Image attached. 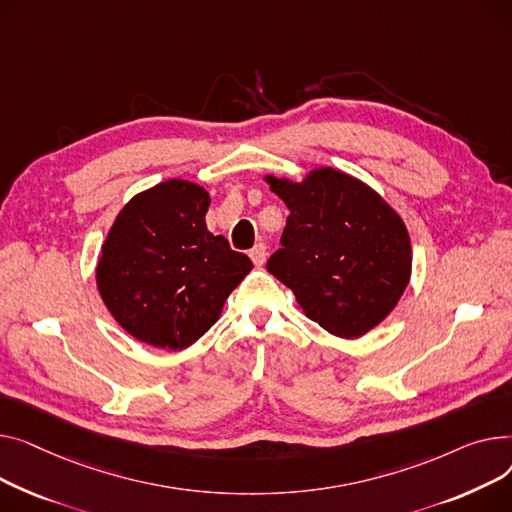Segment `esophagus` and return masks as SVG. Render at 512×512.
<instances>
[{
    "label": "esophagus",
    "instance_id": "esophagus-1",
    "mask_svg": "<svg viewBox=\"0 0 512 512\" xmlns=\"http://www.w3.org/2000/svg\"><path fill=\"white\" fill-rule=\"evenodd\" d=\"M250 258L256 266H262L264 260H266V246L264 244H256L252 250H250Z\"/></svg>",
    "mask_w": 512,
    "mask_h": 512
}]
</instances>
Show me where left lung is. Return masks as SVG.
I'll return each instance as SVG.
<instances>
[{
    "instance_id": "obj_1",
    "label": "left lung",
    "mask_w": 512,
    "mask_h": 512,
    "mask_svg": "<svg viewBox=\"0 0 512 512\" xmlns=\"http://www.w3.org/2000/svg\"><path fill=\"white\" fill-rule=\"evenodd\" d=\"M264 182L291 213L268 273L330 335L370 333L411 279V239L401 215L362 179L335 167H316L302 182L277 175H264Z\"/></svg>"
}]
</instances>
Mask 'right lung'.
Listing matches in <instances>:
<instances>
[{
  "label": "right lung",
  "mask_w": 512,
  "mask_h": 512,
  "mask_svg": "<svg viewBox=\"0 0 512 512\" xmlns=\"http://www.w3.org/2000/svg\"><path fill=\"white\" fill-rule=\"evenodd\" d=\"M208 192L167 179L138 192L115 217L95 268L109 314L128 335L159 349L194 345L252 270L223 235L210 233Z\"/></svg>",
  "instance_id": "right-lung-1"
}]
</instances>
